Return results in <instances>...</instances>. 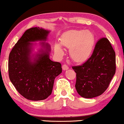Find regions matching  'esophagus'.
Returning a JSON list of instances; mask_svg holds the SVG:
<instances>
[{"mask_svg":"<svg viewBox=\"0 0 124 124\" xmlns=\"http://www.w3.org/2000/svg\"><path fill=\"white\" fill-rule=\"evenodd\" d=\"M68 69H69V67L66 64H64V65H62V69L63 70H67Z\"/></svg>","mask_w":124,"mask_h":124,"instance_id":"esophagus-1","label":"esophagus"}]
</instances>
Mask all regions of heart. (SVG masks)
Instances as JSON below:
<instances>
[{
  "mask_svg": "<svg viewBox=\"0 0 124 124\" xmlns=\"http://www.w3.org/2000/svg\"><path fill=\"white\" fill-rule=\"evenodd\" d=\"M61 45L69 48L70 58L76 62H83L90 56L93 51L94 38L90 31L72 30L66 32L60 39ZM54 50L58 56H62L64 52L60 44H55Z\"/></svg>",
  "mask_w": 124,
  "mask_h": 124,
  "instance_id": "heart-1",
  "label": "heart"
}]
</instances>
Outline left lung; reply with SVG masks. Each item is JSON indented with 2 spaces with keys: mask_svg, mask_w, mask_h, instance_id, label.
<instances>
[{
  "mask_svg": "<svg viewBox=\"0 0 124 124\" xmlns=\"http://www.w3.org/2000/svg\"><path fill=\"white\" fill-rule=\"evenodd\" d=\"M72 69L76 73L75 87L80 96L90 99L101 95L108 87L116 70V53L108 39H99L90 57Z\"/></svg>",
  "mask_w": 124,
  "mask_h": 124,
  "instance_id": "obj_1",
  "label": "left lung"
}]
</instances>
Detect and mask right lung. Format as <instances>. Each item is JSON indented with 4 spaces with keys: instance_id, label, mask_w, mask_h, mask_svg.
<instances>
[{
    "instance_id": "1",
    "label": "right lung",
    "mask_w": 124,
    "mask_h": 124,
    "mask_svg": "<svg viewBox=\"0 0 124 124\" xmlns=\"http://www.w3.org/2000/svg\"><path fill=\"white\" fill-rule=\"evenodd\" d=\"M48 32L39 27L26 30L8 56L10 80L18 93L30 100H43L50 96L55 78L62 73L61 63L49 59L50 47L48 44L45 52L37 55L35 62L30 60V42L45 41Z\"/></svg>"
}]
</instances>
